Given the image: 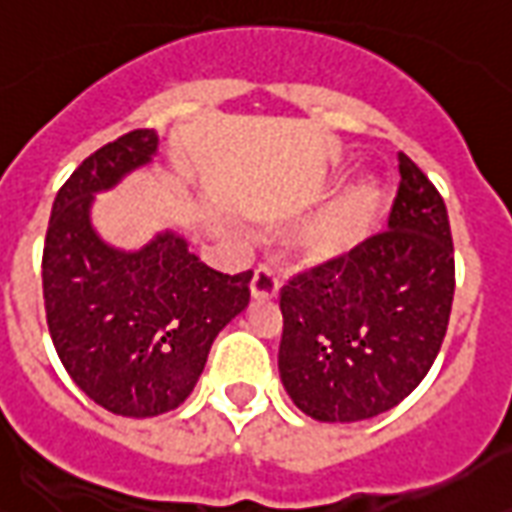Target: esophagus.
I'll return each instance as SVG.
<instances>
[{"instance_id": "34e87169", "label": "esophagus", "mask_w": 512, "mask_h": 512, "mask_svg": "<svg viewBox=\"0 0 512 512\" xmlns=\"http://www.w3.org/2000/svg\"><path fill=\"white\" fill-rule=\"evenodd\" d=\"M279 295V276L271 266H257L255 276H252V298L255 301H271Z\"/></svg>"}]
</instances>
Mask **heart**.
<instances>
[{"mask_svg": "<svg viewBox=\"0 0 512 512\" xmlns=\"http://www.w3.org/2000/svg\"><path fill=\"white\" fill-rule=\"evenodd\" d=\"M380 200L382 187L372 176H361L344 184L328 200V206L301 227V233L295 238L298 252L312 263H328L336 257L350 255L369 233Z\"/></svg>", "mask_w": 512, "mask_h": 512, "instance_id": "heart-1", "label": "heart"}]
</instances>
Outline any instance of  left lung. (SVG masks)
I'll list each match as a JSON object with an SVG mask.
<instances>
[{"instance_id": "obj_1", "label": "left lung", "mask_w": 512, "mask_h": 512, "mask_svg": "<svg viewBox=\"0 0 512 512\" xmlns=\"http://www.w3.org/2000/svg\"><path fill=\"white\" fill-rule=\"evenodd\" d=\"M399 173L388 230L279 293V377L295 407L323 423L374 418L407 399L448 331L456 290L448 208L407 154Z\"/></svg>"}]
</instances>
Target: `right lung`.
Returning <instances> with one entry per match:
<instances>
[{
	"mask_svg": "<svg viewBox=\"0 0 512 512\" xmlns=\"http://www.w3.org/2000/svg\"><path fill=\"white\" fill-rule=\"evenodd\" d=\"M157 146L154 130H132L86 157L56 195L43 246L56 355L94 404L124 418H154L187 399L252 282V271L230 276L200 263L170 230L135 252L94 230V195L149 165Z\"/></svg>",
	"mask_w": 512,
	"mask_h": 512,
	"instance_id": "obj_1",
	"label": "right lung"
}]
</instances>
